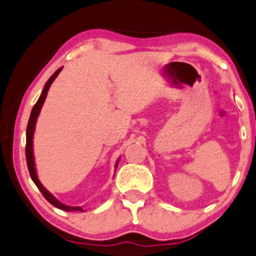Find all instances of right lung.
I'll list each match as a JSON object with an SVG mask.
<instances>
[{"instance_id":"add662e5","label":"right lung","mask_w":256,"mask_h":256,"mask_svg":"<svg viewBox=\"0 0 256 256\" xmlns=\"http://www.w3.org/2000/svg\"><path fill=\"white\" fill-rule=\"evenodd\" d=\"M62 68H58V70H56L52 76H50V79H48V82H46L45 86H44L42 89V92H41L39 100L36 101V104H35L34 107H32V114H30V118H29V122H28V127H26V164H28V170H29V173H30V177H32V182L35 183V186L39 188V190L41 192V194L45 196V199L48 200L50 204H52L54 206V208H61V210H64V211H84L83 208H80V206H68V205H64L62 204L61 202H58V200L56 199V198L52 195L50 192L48 190V189L45 188V186L41 184V182L39 180V178H38V174H36V170H35V161H34V152H32V136H34V132H35V124H36V120L38 117H39L40 114V111H41V107H42L44 102H45V98L46 96H48V89H50L51 84L54 83V79L57 78V76H58L60 72L62 70ZM120 161V160H118ZM118 161L116 162V167L118 164Z\"/></svg>"}]
</instances>
